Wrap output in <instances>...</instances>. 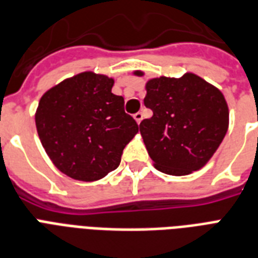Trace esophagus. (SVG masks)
Masks as SVG:
<instances>
[{"label":"esophagus","instance_id":"obj_1","mask_svg":"<svg viewBox=\"0 0 258 258\" xmlns=\"http://www.w3.org/2000/svg\"><path fill=\"white\" fill-rule=\"evenodd\" d=\"M133 117H135V119H136V122L137 123H140L141 122V121H143V113H136L135 115H133Z\"/></svg>","mask_w":258,"mask_h":258}]
</instances>
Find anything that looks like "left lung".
<instances>
[{"instance_id": "obj_1", "label": "left lung", "mask_w": 258, "mask_h": 258, "mask_svg": "<svg viewBox=\"0 0 258 258\" xmlns=\"http://www.w3.org/2000/svg\"><path fill=\"white\" fill-rule=\"evenodd\" d=\"M145 90L144 105L153 115L141 121L140 133L156 169L183 176L205 167L229 127L222 91L192 73L152 78Z\"/></svg>"}]
</instances>
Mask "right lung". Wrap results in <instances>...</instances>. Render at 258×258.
I'll use <instances>...</instances> for the list:
<instances>
[{
    "mask_svg": "<svg viewBox=\"0 0 258 258\" xmlns=\"http://www.w3.org/2000/svg\"><path fill=\"white\" fill-rule=\"evenodd\" d=\"M114 79L83 71L47 90L35 122L41 145L55 167L81 181H97L119 165L139 125L111 93Z\"/></svg>",
    "mask_w": 258,
    "mask_h": 258,
    "instance_id": "add662e5",
    "label": "right lung"
}]
</instances>
